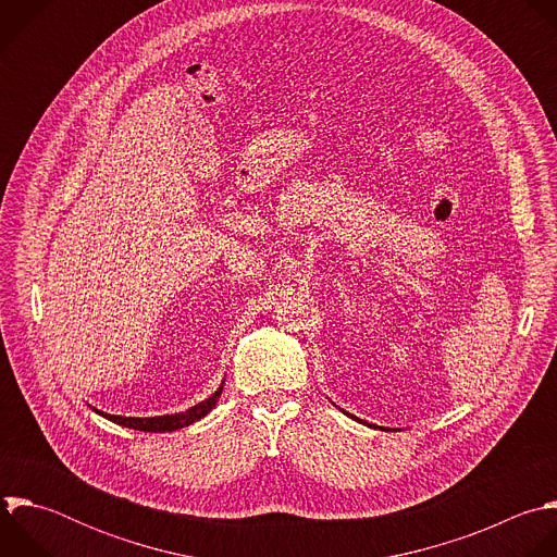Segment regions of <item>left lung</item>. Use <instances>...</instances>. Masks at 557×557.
<instances>
[{
    "label": "left lung",
    "instance_id": "1",
    "mask_svg": "<svg viewBox=\"0 0 557 557\" xmlns=\"http://www.w3.org/2000/svg\"><path fill=\"white\" fill-rule=\"evenodd\" d=\"M343 412H345V410H343ZM345 414H349V412H345ZM349 417H351V419H356V421H360V423H367V421H362V419H358V417H356V414H349ZM367 425H371V428H377V425H373V423H367ZM380 430H386V428H380Z\"/></svg>",
    "mask_w": 557,
    "mask_h": 557
}]
</instances>
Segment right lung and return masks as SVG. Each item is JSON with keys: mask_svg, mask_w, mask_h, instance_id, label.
Masks as SVG:
<instances>
[{"mask_svg": "<svg viewBox=\"0 0 557 557\" xmlns=\"http://www.w3.org/2000/svg\"><path fill=\"white\" fill-rule=\"evenodd\" d=\"M221 391H224V382H221V386H219L208 399L195 404L193 408H188V410H184V412H175V414H160V417H121V414H107V412L96 410V408H91V410H96L98 414H102V417L109 419V421H114V423L125 425V428H132V430H143V432H173V430L186 428V425L199 421L201 417H206V414L214 408V404H216Z\"/></svg>", "mask_w": 557, "mask_h": 557, "instance_id": "right-lung-1", "label": "right lung"}]
</instances>
